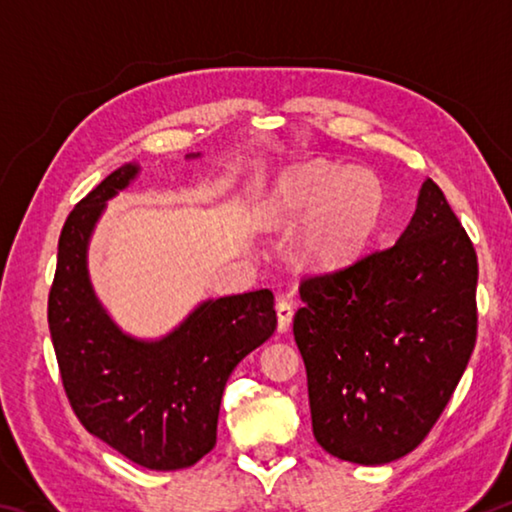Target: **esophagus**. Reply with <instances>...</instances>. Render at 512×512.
<instances>
[{
    "mask_svg": "<svg viewBox=\"0 0 512 512\" xmlns=\"http://www.w3.org/2000/svg\"><path fill=\"white\" fill-rule=\"evenodd\" d=\"M277 332L287 334L291 329V320H293V305L289 300H280L277 302Z\"/></svg>",
    "mask_w": 512,
    "mask_h": 512,
    "instance_id": "1",
    "label": "esophagus"
}]
</instances>
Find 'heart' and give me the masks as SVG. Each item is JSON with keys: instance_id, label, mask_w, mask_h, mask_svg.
Instances as JSON below:
<instances>
[{"instance_id": "b5f03b06", "label": "heart", "mask_w": 512, "mask_h": 512, "mask_svg": "<svg viewBox=\"0 0 512 512\" xmlns=\"http://www.w3.org/2000/svg\"><path fill=\"white\" fill-rule=\"evenodd\" d=\"M273 212L289 228L314 219L307 253L318 264H341L359 255L384 212V189L372 171L309 164L289 173L275 192Z\"/></svg>"}]
</instances>
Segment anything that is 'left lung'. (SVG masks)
I'll list each match as a JSON object with an SVG mask.
<instances>
[{"mask_svg": "<svg viewBox=\"0 0 512 512\" xmlns=\"http://www.w3.org/2000/svg\"><path fill=\"white\" fill-rule=\"evenodd\" d=\"M476 280L472 241L427 178L391 248L300 282L293 336L325 452L384 465L422 443L474 350Z\"/></svg>", "mask_w": 512, "mask_h": 512, "instance_id": "1", "label": "left lung"}]
</instances>
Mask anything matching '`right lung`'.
Listing matches in <instances>:
<instances>
[{"label": "right lung", "mask_w": 512, "mask_h": 512, "mask_svg": "<svg viewBox=\"0 0 512 512\" xmlns=\"http://www.w3.org/2000/svg\"><path fill=\"white\" fill-rule=\"evenodd\" d=\"M137 173V164H124L69 212L47 318L60 379L83 427L128 461L169 472L216 445L225 381L271 339L277 316L273 293L259 289L201 302L158 341L121 332L92 289L88 244L106 203Z\"/></svg>", "instance_id": "add662e5"}]
</instances>
